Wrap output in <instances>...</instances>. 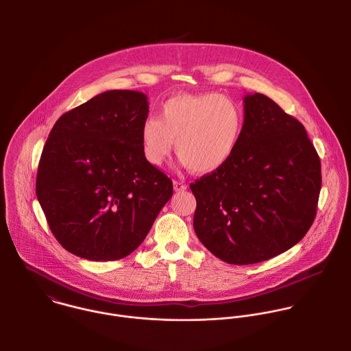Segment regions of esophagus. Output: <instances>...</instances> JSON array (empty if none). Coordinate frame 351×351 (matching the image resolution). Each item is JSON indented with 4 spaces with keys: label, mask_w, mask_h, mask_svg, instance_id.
I'll list each match as a JSON object with an SVG mask.
<instances>
[{
    "label": "esophagus",
    "mask_w": 351,
    "mask_h": 351,
    "mask_svg": "<svg viewBox=\"0 0 351 351\" xmlns=\"http://www.w3.org/2000/svg\"><path fill=\"white\" fill-rule=\"evenodd\" d=\"M173 188H174L176 192H182V191H185L188 188V185L185 182H182V181H174L173 182Z\"/></svg>",
    "instance_id": "34e87169"
}]
</instances>
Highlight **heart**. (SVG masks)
<instances>
[{
	"mask_svg": "<svg viewBox=\"0 0 351 351\" xmlns=\"http://www.w3.org/2000/svg\"><path fill=\"white\" fill-rule=\"evenodd\" d=\"M245 114L241 105L217 93L178 95L160 108L159 119L147 117L141 127L145 158L159 166L173 150L184 166L208 174L224 166L242 138Z\"/></svg>",
	"mask_w": 351,
	"mask_h": 351,
	"instance_id": "b5f03b06",
	"label": "heart"
}]
</instances>
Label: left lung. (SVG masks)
<instances>
[{
  "mask_svg": "<svg viewBox=\"0 0 351 351\" xmlns=\"http://www.w3.org/2000/svg\"><path fill=\"white\" fill-rule=\"evenodd\" d=\"M243 102L234 155L191 184L197 238L234 265L267 261L299 243L315 220L322 188L320 159L300 121L265 95Z\"/></svg>",
  "mask_w": 351,
  "mask_h": 351,
  "instance_id": "1",
  "label": "left lung"
}]
</instances>
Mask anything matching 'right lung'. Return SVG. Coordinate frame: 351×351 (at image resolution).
Masks as SVG:
<instances>
[{
  "mask_svg": "<svg viewBox=\"0 0 351 351\" xmlns=\"http://www.w3.org/2000/svg\"><path fill=\"white\" fill-rule=\"evenodd\" d=\"M147 116L145 93L108 90L53 124L36 196L63 249L90 261L121 259L141 246L171 199V180L143 155Z\"/></svg>",
  "mask_w": 351,
  "mask_h": 351,
  "instance_id": "right-lung-1",
  "label": "right lung"
}]
</instances>
